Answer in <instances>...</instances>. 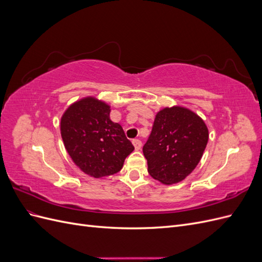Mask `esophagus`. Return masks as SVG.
<instances>
[{
    "label": "esophagus",
    "instance_id": "34e87169",
    "mask_svg": "<svg viewBox=\"0 0 262 262\" xmlns=\"http://www.w3.org/2000/svg\"><path fill=\"white\" fill-rule=\"evenodd\" d=\"M132 143H133V145H134V148H136L137 150L141 149V146H142V142H141L139 139H134V140L132 141Z\"/></svg>",
    "mask_w": 262,
    "mask_h": 262
}]
</instances>
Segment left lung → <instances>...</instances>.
Listing matches in <instances>:
<instances>
[{
    "label": "left lung",
    "mask_w": 262,
    "mask_h": 262,
    "mask_svg": "<svg viewBox=\"0 0 262 262\" xmlns=\"http://www.w3.org/2000/svg\"><path fill=\"white\" fill-rule=\"evenodd\" d=\"M208 140L207 125L191 110L164 108L143 146L148 173L165 185L184 180L199 164Z\"/></svg>",
    "instance_id": "8db88e82"
}]
</instances>
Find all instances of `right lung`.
Returning <instances> with one entry per match:
<instances>
[{"instance_id":"1","label":"right lung","mask_w":262,"mask_h":262,"mask_svg":"<svg viewBox=\"0 0 262 262\" xmlns=\"http://www.w3.org/2000/svg\"><path fill=\"white\" fill-rule=\"evenodd\" d=\"M110 107L94 97L71 105L61 118V136L69 155L87 175L100 178L120 171L134 146L122 126L110 120Z\"/></svg>"}]
</instances>
